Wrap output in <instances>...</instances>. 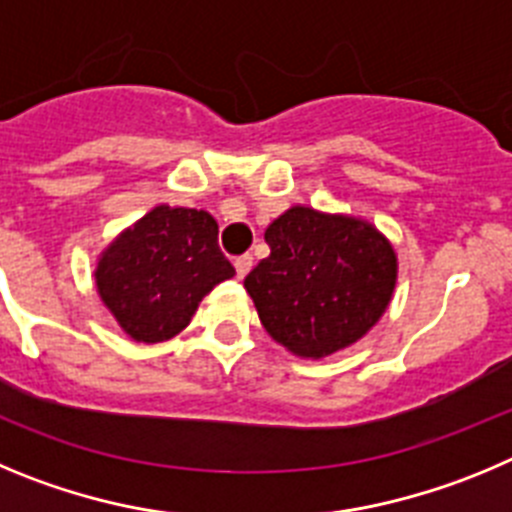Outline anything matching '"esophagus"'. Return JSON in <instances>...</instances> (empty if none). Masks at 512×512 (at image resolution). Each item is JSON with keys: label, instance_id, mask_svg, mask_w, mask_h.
Wrapping results in <instances>:
<instances>
[{"label": "esophagus", "instance_id": "obj_1", "mask_svg": "<svg viewBox=\"0 0 512 512\" xmlns=\"http://www.w3.org/2000/svg\"><path fill=\"white\" fill-rule=\"evenodd\" d=\"M234 270H237V278H245V275L252 270V255L234 257Z\"/></svg>", "mask_w": 512, "mask_h": 512}]
</instances>
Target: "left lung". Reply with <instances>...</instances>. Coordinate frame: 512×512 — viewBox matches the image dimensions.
<instances>
[{
  "label": "left lung",
  "instance_id": "1",
  "mask_svg": "<svg viewBox=\"0 0 512 512\" xmlns=\"http://www.w3.org/2000/svg\"><path fill=\"white\" fill-rule=\"evenodd\" d=\"M270 255L245 278L260 321L298 357L349 347L377 324L398 262L372 224L293 206L265 232Z\"/></svg>",
  "mask_w": 512,
  "mask_h": 512
}]
</instances>
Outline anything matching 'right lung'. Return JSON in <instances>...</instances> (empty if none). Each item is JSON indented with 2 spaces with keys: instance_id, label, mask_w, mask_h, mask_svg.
Wrapping results in <instances>:
<instances>
[{
  "instance_id": "1",
  "label": "right lung",
  "mask_w": 512,
  "mask_h": 512,
  "mask_svg": "<svg viewBox=\"0 0 512 512\" xmlns=\"http://www.w3.org/2000/svg\"><path fill=\"white\" fill-rule=\"evenodd\" d=\"M232 275L209 211L155 206L101 255L96 288L135 342L155 344L186 329L201 298Z\"/></svg>"
}]
</instances>
